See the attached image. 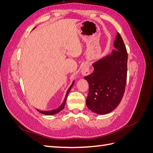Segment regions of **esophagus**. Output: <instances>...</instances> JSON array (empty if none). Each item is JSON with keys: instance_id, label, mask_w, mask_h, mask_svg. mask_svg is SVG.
Segmentation results:
<instances>
[{"instance_id": "obj_1", "label": "esophagus", "mask_w": 153, "mask_h": 153, "mask_svg": "<svg viewBox=\"0 0 153 153\" xmlns=\"http://www.w3.org/2000/svg\"><path fill=\"white\" fill-rule=\"evenodd\" d=\"M81 73L83 76H87L90 74V70H89V64L88 62L84 63L82 66L81 68Z\"/></svg>"}]
</instances>
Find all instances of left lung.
I'll use <instances>...</instances> for the list:
<instances>
[{
  "instance_id": "8db88e82",
  "label": "left lung",
  "mask_w": 153,
  "mask_h": 153,
  "mask_svg": "<svg viewBox=\"0 0 153 153\" xmlns=\"http://www.w3.org/2000/svg\"><path fill=\"white\" fill-rule=\"evenodd\" d=\"M114 47L110 54L92 64L93 73L84 77L89 85L86 105L97 114H107L116 108L126 87L128 53L119 32Z\"/></svg>"
}]
</instances>
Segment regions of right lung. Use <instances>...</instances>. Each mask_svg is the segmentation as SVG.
Returning <instances> with one entry per match:
<instances>
[{
  "mask_svg": "<svg viewBox=\"0 0 153 153\" xmlns=\"http://www.w3.org/2000/svg\"><path fill=\"white\" fill-rule=\"evenodd\" d=\"M35 28H36V27H35ZM35 28H34V29H35ZM74 83H75V80H74V81L73 82L72 84L71 85V86L69 87V88L68 89V91H67V92H66L65 98H64V100L63 103H62L61 104V105L59 107H58L57 109H55V110H50V111H41V110H38V109H37V110H38V112H39V113H41V114H44V115H55V114H56L59 113V112H61V111L64 108V106H65V105H66V100H67V98H68V94H69V91H70V90L71 89V88H72L73 85H74Z\"/></svg>",
  "mask_w": 153,
  "mask_h": 153,
  "instance_id": "obj_1",
  "label": "right lung"
}]
</instances>
